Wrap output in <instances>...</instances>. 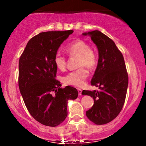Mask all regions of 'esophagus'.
<instances>
[{
    "mask_svg": "<svg viewBox=\"0 0 146 146\" xmlns=\"http://www.w3.org/2000/svg\"><path fill=\"white\" fill-rule=\"evenodd\" d=\"M78 94H79V95H82V90L80 89V88H78Z\"/></svg>",
    "mask_w": 146,
    "mask_h": 146,
    "instance_id": "esophagus-1",
    "label": "esophagus"
}]
</instances>
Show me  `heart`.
Returning a JSON list of instances; mask_svg holds the SVG:
<instances>
[{
    "instance_id": "b5f03b06",
    "label": "heart",
    "mask_w": 146,
    "mask_h": 146,
    "mask_svg": "<svg viewBox=\"0 0 146 146\" xmlns=\"http://www.w3.org/2000/svg\"><path fill=\"white\" fill-rule=\"evenodd\" d=\"M66 51L71 57H78V69L68 73L63 77V82L66 85L81 87L89 75V72L85 67L93 69L98 64V57L86 42L78 40L66 46ZM53 63L60 71H64L66 66V59L62 53H56Z\"/></svg>"
}]
</instances>
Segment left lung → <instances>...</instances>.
<instances>
[{
	"label": "left lung",
	"mask_w": 146,
	"mask_h": 146,
	"mask_svg": "<svg viewBox=\"0 0 146 146\" xmlns=\"http://www.w3.org/2000/svg\"><path fill=\"white\" fill-rule=\"evenodd\" d=\"M82 35L90 37L99 53L98 66L90 83L100 90H84L82 93L94 100L86 115L95 124H106L116 118L124 104L128 85L124 59L115 42L101 31L95 30Z\"/></svg>",
	"instance_id": "1"
}]
</instances>
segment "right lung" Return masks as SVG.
<instances>
[{
    "label": "right lung",
    "instance_id": "right-lung-1",
    "mask_svg": "<svg viewBox=\"0 0 146 146\" xmlns=\"http://www.w3.org/2000/svg\"><path fill=\"white\" fill-rule=\"evenodd\" d=\"M73 32L40 33L29 40L19 60L18 86L25 106L36 121L47 126L62 123L68 114V101L78 96L75 88H61L53 63L60 46Z\"/></svg>",
    "mask_w": 146,
    "mask_h": 146
}]
</instances>
